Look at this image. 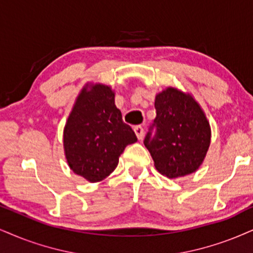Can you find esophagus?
<instances>
[{
    "label": "esophagus",
    "instance_id": "34e87169",
    "mask_svg": "<svg viewBox=\"0 0 253 253\" xmlns=\"http://www.w3.org/2000/svg\"><path fill=\"white\" fill-rule=\"evenodd\" d=\"M133 130H135V133H136L137 138L142 139L143 136H144V129H143L141 126H135V129H133Z\"/></svg>",
    "mask_w": 253,
    "mask_h": 253
}]
</instances>
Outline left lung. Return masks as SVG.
<instances>
[{"label":"left lung","instance_id":"obj_1","mask_svg":"<svg viewBox=\"0 0 253 253\" xmlns=\"http://www.w3.org/2000/svg\"><path fill=\"white\" fill-rule=\"evenodd\" d=\"M155 108L157 115L144 139L155 168L168 178L195 172L211 142L210 123L201 105L190 93L168 86L156 95Z\"/></svg>","mask_w":253,"mask_h":253}]
</instances>
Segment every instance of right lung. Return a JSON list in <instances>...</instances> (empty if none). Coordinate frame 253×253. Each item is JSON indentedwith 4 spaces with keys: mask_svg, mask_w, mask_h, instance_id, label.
<instances>
[{
    "mask_svg": "<svg viewBox=\"0 0 253 253\" xmlns=\"http://www.w3.org/2000/svg\"><path fill=\"white\" fill-rule=\"evenodd\" d=\"M136 141L133 130L122 120L111 86L86 83L63 130L70 169L90 183L101 182L116 169L126 146Z\"/></svg>",
    "mask_w": 253,
    "mask_h": 253,
    "instance_id": "add662e5",
    "label": "right lung"
}]
</instances>
